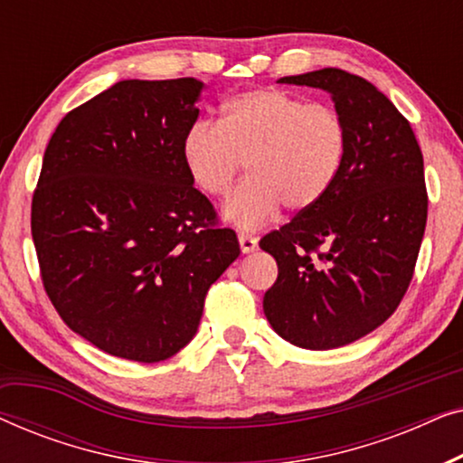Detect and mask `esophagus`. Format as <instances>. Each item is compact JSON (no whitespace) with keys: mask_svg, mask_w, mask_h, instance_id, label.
<instances>
[{"mask_svg":"<svg viewBox=\"0 0 463 463\" xmlns=\"http://www.w3.org/2000/svg\"><path fill=\"white\" fill-rule=\"evenodd\" d=\"M238 242H240V249H242L244 255H249V252H255L257 246H259V240L249 232H240L238 233Z\"/></svg>","mask_w":463,"mask_h":463,"instance_id":"1","label":"esophagus"}]
</instances>
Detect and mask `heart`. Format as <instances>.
I'll return each mask as SVG.
<instances>
[{"label":"heart","mask_w":463,"mask_h":463,"mask_svg":"<svg viewBox=\"0 0 463 463\" xmlns=\"http://www.w3.org/2000/svg\"><path fill=\"white\" fill-rule=\"evenodd\" d=\"M345 145V124L333 107L252 88L225 100L219 122L189 126L179 151L187 175L208 195L230 192L246 162L250 179L225 200L221 214L250 230L280 204L290 213L318 204L337 181Z\"/></svg>","instance_id":"b5f03b06"}]
</instances>
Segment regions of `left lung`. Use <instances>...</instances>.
<instances>
[{"label": "left lung", "instance_id": "1", "mask_svg": "<svg viewBox=\"0 0 463 463\" xmlns=\"http://www.w3.org/2000/svg\"><path fill=\"white\" fill-rule=\"evenodd\" d=\"M278 81L325 90L347 145L331 192L259 242L278 263L263 312L293 345L335 350L383 325L407 293L428 219L423 156L364 78L326 67Z\"/></svg>", "mask_w": 463, "mask_h": 463}]
</instances>
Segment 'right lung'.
I'll return each mask as SVG.
<instances>
[{
    "instance_id": "right-lung-1",
    "label": "right lung",
    "mask_w": 463,
    "mask_h": 463,
    "mask_svg": "<svg viewBox=\"0 0 463 463\" xmlns=\"http://www.w3.org/2000/svg\"><path fill=\"white\" fill-rule=\"evenodd\" d=\"M202 90L195 78L122 80L69 111L43 154L31 206L43 287L65 325L111 356L183 350L240 255L181 160Z\"/></svg>"
}]
</instances>
